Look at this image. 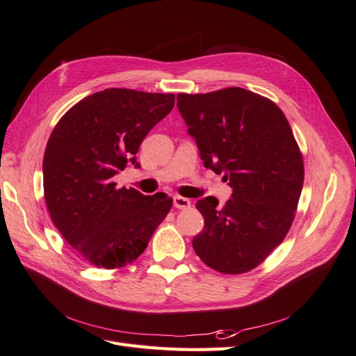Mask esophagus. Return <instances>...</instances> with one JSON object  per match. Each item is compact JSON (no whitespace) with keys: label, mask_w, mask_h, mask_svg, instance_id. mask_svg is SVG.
Listing matches in <instances>:
<instances>
[{"label":"esophagus","mask_w":356,"mask_h":356,"mask_svg":"<svg viewBox=\"0 0 356 356\" xmlns=\"http://www.w3.org/2000/svg\"><path fill=\"white\" fill-rule=\"evenodd\" d=\"M174 207L177 209H190L191 208V202L182 196H174Z\"/></svg>","instance_id":"obj_1"}]
</instances>
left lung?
I'll return each instance as SVG.
<instances>
[{"label":"left lung","mask_w":356,"mask_h":356,"mask_svg":"<svg viewBox=\"0 0 356 356\" xmlns=\"http://www.w3.org/2000/svg\"><path fill=\"white\" fill-rule=\"evenodd\" d=\"M177 99L204 168L224 172L233 188L222 207L212 196L196 203L204 225L193 248L220 273L250 272L282 243L296 217L305 163L293 129L273 101L242 88Z\"/></svg>","instance_id":"1"}]
</instances>
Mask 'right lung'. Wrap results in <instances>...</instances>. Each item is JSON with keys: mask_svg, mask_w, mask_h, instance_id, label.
I'll return each mask as SVG.
<instances>
[{"mask_svg": "<svg viewBox=\"0 0 356 356\" xmlns=\"http://www.w3.org/2000/svg\"><path fill=\"white\" fill-rule=\"evenodd\" d=\"M174 93L105 89L60 117L42 159L50 218L86 261L122 268L134 263L172 208L165 193L117 188L113 177L136 165L147 134L170 113Z\"/></svg>", "mask_w": 356, "mask_h": 356, "instance_id": "right-lung-1", "label": "right lung"}]
</instances>
